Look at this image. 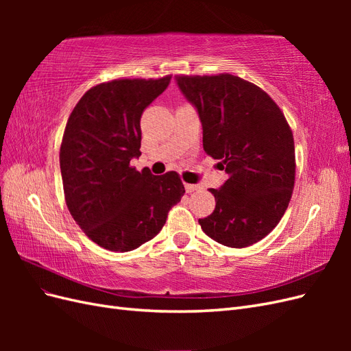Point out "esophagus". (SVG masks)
<instances>
[{
    "mask_svg": "<svg viewBox=\"0 0 351 351\" xmlns=\"http://www.w3.org/2000/svg\"><path fill=\"white\" fill-rule=\"evenodd\" d=\"M184 189H186L187 193H193L195 190H197V186H196V184H189V183H186V184H184Z\"/></svg>",
    "mask_w": 351,
    "mask_h": 351,
    "instance_id": "34e87169",
    "label": "esophagus"
}]
</instances>
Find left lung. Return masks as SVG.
I'll return each instance as SVG.
<instances>
[{
	"instance_id": "left-lung-1",
	"label": "left lung",
	"mask_w": 351,
	"mask_h": 351,
	"mask_svg": "<svg viewBox=\"0 0 351 351\" xmlns=\"http://www.w3.org/2000/svg\"><path fill=\"white\" fill-rule=\"evenodd\" d=\"M176 83L199 115L205 152L228 174L219 189H209L217 205L199 224L224 246H252L277 227L290 204V125L267 92L237 76H176Z\"/></svg>"
}]
</instances>
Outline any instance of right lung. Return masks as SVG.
<instances>
[{"label":"right lung","instance_id":"add662e5","mask_svg":"<svg viewBox=\"0 0 351 351\" xmlns=\"http://www.w3.org/2000/svg\"><path fill=\"white\" fill-rule=\"evenodd\" d=\"M171 76L120 79L89 89L69 117L60 149L67 208L86 236L111 252H130L162 230L182 200L176 171L130 167L141 156V117Z\"/></svg>","mask_w":351,"mask_h":351}]
</instances>
